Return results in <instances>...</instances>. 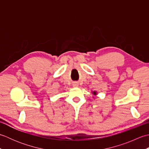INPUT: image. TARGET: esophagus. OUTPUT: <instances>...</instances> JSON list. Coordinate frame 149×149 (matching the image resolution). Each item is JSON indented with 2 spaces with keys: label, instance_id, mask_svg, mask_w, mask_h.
<instances>
[{
  "label": "esophagus",
  "instance_id": "34e87169",
  "mask_svg": "<svg viewBox=\"0 0 149 149\" xmlns=\"http://www.w3.org/2000/svg\"><path fill=\"white\" fill-rule=\"evenodd\" d=\"M73 86H74V87H77V86H78V83H74V84H73Z\"/></svg>",
  "mask_w": 149,
  "mask_h": 149
}]
</instances>
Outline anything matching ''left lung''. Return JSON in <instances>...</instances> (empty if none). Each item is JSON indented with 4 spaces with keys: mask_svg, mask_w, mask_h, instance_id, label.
I'll use <instances>...</instances> for the list:
<instances>
[{
    "mask_svg": "<svg viewBox=\"0 0 149 149\" xmlns=\"http://www.w3.org/2000/svg\"><path fill=\"white\" fill-rule=\"evenodd\" d=\"M93 93H94L95 95V94H96V92H93Z\"/></svg>",
    "mask_w": 149,
    "mask_h": 149,
    "instance_id": "8db88e82",
    "label": "left lung"
}]
</instances>
